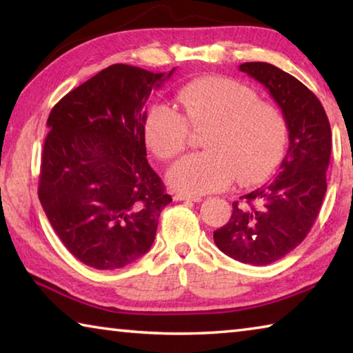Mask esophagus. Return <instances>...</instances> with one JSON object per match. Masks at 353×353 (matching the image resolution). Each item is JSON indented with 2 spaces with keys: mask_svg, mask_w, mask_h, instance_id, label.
I'll use <instances>...</instances> for the list:
<instances>
[{
  "mask_svg": "<svg viewBox=\"0 0 353 353\" xmlns=\"http://www.w3.org/2000/svg\"><path fill=\"white\" fill-rule=\"evenodd\" d=\"M174 201L199 202V201H201V196H194V194H185V193H177V194H174Z\"/></svg>",
  "mask_w": 353,
  "mask_h": 353,
  "instance_id": "obj_1",
  "label": "esophagus"
}]
</instances>
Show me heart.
<instances>
[{
  "label": "heart",
  "instance_id": "heart-1",
  "mask_svg": "<svg viewBox=\"0 0 353 353\" xmlns=\"http://www.w3.org/2000/svg\"><path fill=\"white\" fill-rule=\"evenodd\" d=\"M179 113L168 104H154L145 119V139L160 159L181 154L190 128L207 130V151L187 155L168 171L171 187L190 194L224 190L238 179L243 185L268 177L283 159L288 121L279 107L232 77L202 76L179 90Z\"/></svg>",
  "mask_w": 353,
  "mask_h": 353
}]
</instances>
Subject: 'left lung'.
Masks as SVG:
<instances>
[{
	"instance_id": "8db88e82",
	"label": "left lung",
	"mask_w": 353,
	"mask_h": 353,
	"mask_svg": "<svg viewBox=\"0 0 353 353\" xmlns=\"http://www.w3.org/2000/svg\"><path fill=\"white\" fill-rule=\"evenodd\" d=\"M268 88L288 121L290 148L277 176L235 201L229 223L213 232L219 250L248 265L282 259L312 230L327 191L332 129L316 94L266 62L240 65Z\"/></svg>"
}]
</instances>
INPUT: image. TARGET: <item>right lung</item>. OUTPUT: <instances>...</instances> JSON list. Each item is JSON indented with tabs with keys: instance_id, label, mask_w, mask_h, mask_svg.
Listing matches in <instances>:
<instances>
[{
	"instance_id": "obj_1",
	"label": "right lung",
	"mask_w": 353,
	"mask_h": 353,
	"mask_svg": "<svg viewBox=\"0 0 353 353\" xmlns=\"http://www.w3.org/2000/svg\"><path fill=\"white\" fill-rule=\"evenodd\" d=\"M172 71L110 65L48 117L39 199L63 246L94 270H118L145 255L172 201L145 143V104Z\"/></svg>"
}]
</instances>
